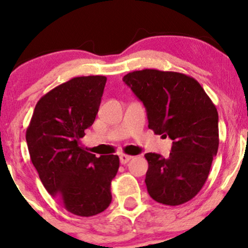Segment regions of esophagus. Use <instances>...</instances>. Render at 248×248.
I'll use <instances>...</instances> for the list:
<instances>
[{
	"label": "esophagus",
	"mask_w": 248,
	"mask_h": 248,
	"mask_svg": "<svg viewBox=\"0 0 248 248\" xmlns=\"http://www.w3.org/2000/svg\"><path fill=\"white\" fill-rule=\"evenodd\" d=\"M132 158H133V156L126 155V154H121V155H120V162H121V164H126L127 162H129L130 160H132Z\"/></svg>",
	"instance_id": "esophagus-1"
}]
</instances>
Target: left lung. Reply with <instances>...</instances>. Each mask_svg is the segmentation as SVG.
<instances>
[{"mask_svg": "<svg viewBox=\"0 0 248 248\" xmlns=\"http://www.w3.org/2000/svg\"><path fill=\"white\" fill-rule=\"evenodd\" d=\"M143 102L148 127L173 141L168 158L148 153L146 186L154 201L175 206L205 184L219 146L218 112L201 84L183 73L146 69L124 77Z\"/></svg>", "mask_w": 248, "mask_h": 248, "instance_id": "8db88e82", "label": "left lung"}]
</instances>
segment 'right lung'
Listing matches in <instances>:
<instances>
[{
	"mask_svg": "<svg viewBox=\"0 0 248 248\" xmlns=\"http://www.w3.org/2000/svg\"><path fill=\"white\" fill-rule=\"evenodd\" d=\"M107 78L76 77L43 95L27 129L30 158L43 186L67 211L91 217L112 202L118 155L95 157L80 147L98 114Z\"/></svg>",
	"mask_w": 248,
	"mask_h": 248,
	"instance_id": "add662e5",
	"label": "right lung"
}]
</instances>
